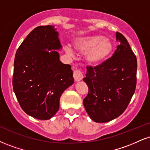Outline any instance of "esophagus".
Instances as JSON below:
<instances>
[{
  "label": "esophagus",
  "instance_id": "1",
  "mask_svg": "<svg viewBox=\"0 0 150 150\" xmlns=\"http://www.w3.org/2000/svg\"><path fill=\"white\" fill-rule=\"evenodd\" d=\"M73 77L76 82H79V81L82 80L83 78L82 73L79 70H75V71H74V73H73Z\"/></svg>",
  "mask_w": 150,
  "mask_h": 150
}]
</instances>
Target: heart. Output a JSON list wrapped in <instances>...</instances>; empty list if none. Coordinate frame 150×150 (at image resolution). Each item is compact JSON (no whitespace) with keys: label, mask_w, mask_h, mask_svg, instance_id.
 <instances>
[{"label":"heart","mask_w":150,"mask_h":150,"mask_svg":"<svg viewBox=\"0 0 150 150\" xmlns=\"http://www.w3.org/2000/svg\"><path fill=\"white\" fill-rule=\"evenodd\" d=\"M75 50L80 54H86V63L91 66H97L104 63L110 57L113 45L109 39L100 35L77 37L74 40ZM65 52L73 56L74 52L70 46L65 47Z\"/></svg>","instance_id":"b5f03b06"}]
</instances>
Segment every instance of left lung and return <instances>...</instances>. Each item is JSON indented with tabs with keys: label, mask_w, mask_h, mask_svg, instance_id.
<instances>
[{
	"label": "left lung",
	"mask_w": 150,
	"mask_h": 150,
	"mask_svg": "<svg viewBox=\"0 0 150 150\" xmlns=\"http://www.w3.org/2000/svg\"><path fill=\"white\" fill-rule=\"evenodd\" d=\"M116 40L120 44L112 57L94 68L87 66L83 78L89 87L83 104L90 118L98 123L122 115L136 90V57L122 34L117 32Z\"/></svg>",
	"instance_id": "1"
}]
</instances>
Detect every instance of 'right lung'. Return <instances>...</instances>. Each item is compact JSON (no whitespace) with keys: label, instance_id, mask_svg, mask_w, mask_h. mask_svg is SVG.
I'll return each instance as SVG.
<instances>
[{"label":"right lung","instance_id":"add662e5","mask_svg":"<svg viewBox=\"0 0 150 150\" xmlns=\"http://www.w3.org/2000/svg\"><path fill=\"white\" fill-rule=\"evenodd\" d=\"M59 32L54 26L36 27L17 50L12 78L14 92L27 115L52 118L63 92L74 83L73 70L59 59Z\"/></svg>","mask_w":150,"mask_h":150}]
</instances>
